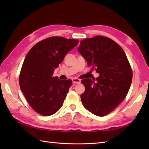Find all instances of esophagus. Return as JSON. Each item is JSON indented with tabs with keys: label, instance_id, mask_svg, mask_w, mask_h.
<instances>
[{
	"label": "esophagus",
	"instance_id": "34e87169",
	"mask_svg": "<svg viewBox=\"0 0 149 149\" xmlns=\"http://www.w3.org/2000/svg\"><path fill=\"white\" fill-rule=\"evenodd\" d=\"M72 80V82L74 83H75V84H79V83H81V80L79 79L73 78Z\"/></svg>",
	"mask_w": 149,
	"mask_h": 149
}]
</instances>
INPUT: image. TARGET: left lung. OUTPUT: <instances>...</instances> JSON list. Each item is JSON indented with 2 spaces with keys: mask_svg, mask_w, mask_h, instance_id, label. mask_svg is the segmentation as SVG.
I'll use <instances>...</instances> for the list:
<instances>
[{
  "mask_svg": "<svg viewBox=\"0 0 149 149\" xmlns=\"http://www.w3.org/2000/svg\"><path fill=\"white\" fill-rule=\"evenodd\" d=\"M78 50L99 77L81 81L84 107L93 115L104 116L115 109L127 95L132 72L122 47L107 37L95 36L81 41Z\"/></svg>",
  "mask_w": 149,
  "mask_h": 149,
  "instance_id": "obj_1",
  "label": "left lung"
}]
</instances>
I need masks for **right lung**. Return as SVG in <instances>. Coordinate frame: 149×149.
Returning <instances> with one entry per match:
<instances>
[{"label": "right lung", "mask_w": 149, "mask_h": 149, "mask_svg": "<svg viewBox=\"0 0 149 149\" xmlns=\"http://www.w3.org/2000/svg\"><path fill=\"white\" fill-rule=\"evenodd\" d=\"M78 42L77 40L50 37L35 44L26 55L19 84L28 103L40 115L50 116L62 107L72 81L61 80L52 75Z\"/></svg>", "instance_id": "1"}]
</instances>
